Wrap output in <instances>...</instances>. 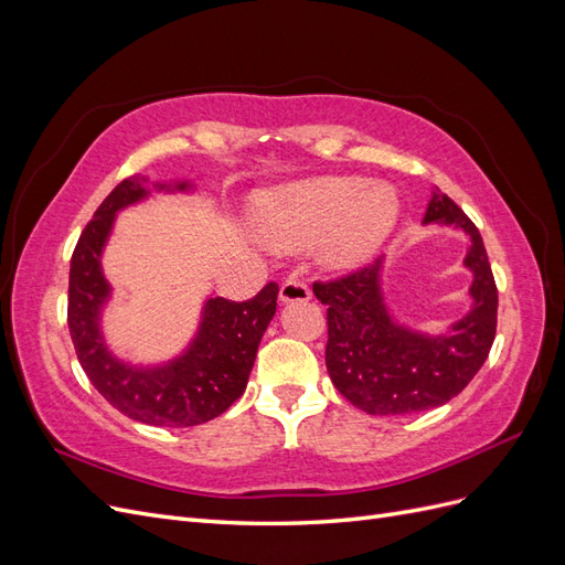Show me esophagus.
Here are the masks:
<instances>
[{"instance_id":"esophagus-1","label":"esophagus","mask_w":565,"mask_h":565,"mask_svg":"<svg viewBox=\"0 0 565 565\" xmlns=\"http://www.w3.org/2000/svg\"><path fill=\"white\" fill-rule=\"evenodd\" d=\"M311 289L303 280H287L280 287V301L282 303H297V301H309Z\"/></svg>"}]
</instances>
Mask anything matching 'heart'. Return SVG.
Listing matches in <instances>:
<instances>
[{"label": "heart", "instance_id": "b5f03b06", "mask_svg": "<svg viewBox=\"0 0 565 565\" xmlns=\"http://www.w3.org/2000/svg\"><path fill=\"white\" fill-rule=\"evenodd\" d=\"M401 216V200L384 183L358 177L299 181L256 198L254 226L270 245L301 249L320 241V262L349 270L370 262Z\"/></svg>", "mask_w": 565, "mask_h": 565}]
</instances>
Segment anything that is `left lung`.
Segmentation results:
<instances>
[{
	"label": "left lung",
	"mask_w": 565,
	"mask_h": 565,
	"mask_svg": "<svg viewBox=\"0 0 565 565\" xmlns=\"http://www.w3.org/2000/svg\"><path fill=\"white\" fill-rule=\"evenodd\" d=\"M455 226L469 235L471 309L446 334L409 330L391 316L374 264L332 282H313L328 306V363L337 391L367 415H409L446 405L483 367L498 330L494 287L483 237L446 193H431L424 224Z\"/></svg>",
	"instance_id": "8db88e82"
}]
</instances>
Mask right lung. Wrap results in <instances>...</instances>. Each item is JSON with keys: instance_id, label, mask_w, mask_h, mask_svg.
<instances>
[{"instance_id": "right-lung-1", "label": "right lung", "mask_w": 565, "mask_h": 565, "mask_svg": "<svg viewBox=\"0 0 565 565\" xmlns=\"http://www.w3.org/2000/svg\"><path fill=\"white\" fill-rule=\"evenodd\" d=\"M146 177L115 185L82 231L71 262L67 285V328L77 361L87 377L119 413L150 426H195L218 417L243 396L256 349L276 316L278 285L268 282L247 301L224 297L202 306L198 332L185 351L162 365H131L108 349L100 313L110 299L100 256L113 233L117 212L150 195ZM156 191H193L188 181L152 183Z\"/></svg>"}]
</instances>
